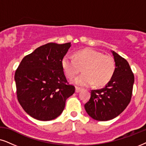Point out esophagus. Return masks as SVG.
Here are the masks:
<instances>
[{
  "instance_id": "1",
  "label": "esophagus",
  "mask_w": 146,
  "mask_h": 146,
  "mask_svg": "<svg viewBox=\"0 0 146 146\" xmlns=\"http://www.w3.org/2000/svg\"><path fill=\"white\" fill-rule=\"evenodd\" d=\"M81 90H82V89L80 88V87H75V92H76V93L80 92Z\"/></svg>"
}]
</instances>
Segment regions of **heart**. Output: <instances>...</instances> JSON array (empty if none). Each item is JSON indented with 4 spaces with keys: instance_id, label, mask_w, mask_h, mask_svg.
I'll use <instances>...</instances> for the list:
<instances>
[{
    "instance_id": "1",
    "label": "heart",
    "mask_w": 146,
    "mask_h": 146,
    "mask_svg": "<svg viewBox=\"0 0 146 146\" xmlns=\"http://www.w3.org/2000/svg\"><path fill=\"white\" fill-rule=\"evenodd\" d=\"M62 67L68 78L72 79L82 69L83 73L73 83L79 86L102 87L111 79L115 73V63L112 56L91 48L77 50L74 57L66 55L62 59Z\"/></svg>"
}]
</instances>
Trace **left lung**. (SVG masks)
<instances>
[{
	"instance_id": "left-lung-1",
	"label": "left lung",
	"mask_w": 146,
	"mask_h": 146,
	"mask_svg": "<svg viewBox=\"0 0 146 146\" xmlns=\"http://www.w3.org/2000/svg\"><path fill=\"white\" fill-rule=\"evenodd\" d=\"M115 63V73L105 87L91 91L85 104L87 114L98 121H108L121 113L131 101L134 75L128 62L111 51Z\"/></svg>"
}]
</instances>
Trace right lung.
Wrapping results in <instances>:
<instances>
[{
    "instance_id": "obj_1",
    "label": "right lung",
    "mask_w": 146,
    "mask_h": 146,
    "mask_svg": "<svg viewBox=\"0 0 146 146\" xmlns=\"http://www.w3.org/2000/svg\"><path fill=\"white\" fill-rule=\"evenodd\" d=\"M71 42H49L23 58L15 74L17 99L27 113L40 121L61 115L66 100L75 92L67 82L62 59Z\"/></svg>"
}]
</instances>
